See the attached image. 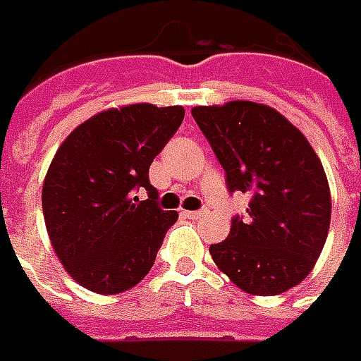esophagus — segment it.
Wrapping results in <instances>:
<instances>
[{
    "label": "esophagus",
    "instance_id": "1",
    "mask_svg": "<svg viewBox=\"0 0 361 361\" xmlns=\"http://www.w3.org/2000/svg\"><path fill=\"white\" fill-rule=\"evenodd\" d=\"M183 214H186L188 217H192V219H198V217L206 216V214H208V209L202 208V209H196V212H183Z\"/></svg>",
    "mask_w": 361,
    "mask_h": 361
}]
</instances>
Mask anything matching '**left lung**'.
I'll return each instance as SVG.
<instances>
[{"mask_svg": "<svg viewBox=\"0 0 361 361\" xmlns=\"http://www.w3.org/2000/svg\"><path fill=\"white\" fill-rule=\"evenodd\" d=\"M192 116L226 171L227 190L250 196L226 241L209 247L217 268L252 295H278L313 270L331 226V190L305 135L267 104L194 106Z\"/></svg>", "mask_w": 361, "mask_h": 361, "instance_id": "left-lung-1", "label": "left lung"}]
</instances>
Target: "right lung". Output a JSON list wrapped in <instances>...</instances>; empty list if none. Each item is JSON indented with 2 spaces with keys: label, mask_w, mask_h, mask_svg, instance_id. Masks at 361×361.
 <instances>
[{
  "label": "right lung",
  "mask_w": 361,
  "mask_h": 361,
  "mask_svg": "<svg viewBox=\"0 0 361 361\" xmlns=\"http://www.w3.org/2000/svg\"><path fill=\"white\" fill-rule=\"evenodd\" d=\"M185 118L183 106L130 104L71 132L42 186L50 241L68 274L103 295L134 288L152 270L178 214L161 209L149 165ZM148 190V200L133 194Z\"/></svg>",
  "instance_id": "obj_1"
}]
</instances>
